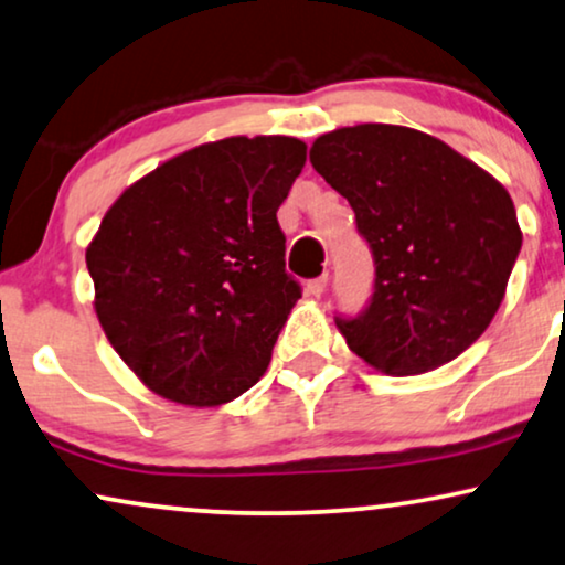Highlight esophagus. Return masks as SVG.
Here are the masks:
<instances>
[{
	"instance_id": "1",
	"label": "esophagus",
	"mask_w": 565,
	"mask_h": 565,
	"mask_svg": "<svg viewBox=\"0 0 565 565\" xmlns=\"http://www.w3.org/2000/svg\"><path fill=\"white\" fill-rule=\"evenodd\" d=\"M326 284H328V274H320L318 278H310V281H307V291H310L312 297H320L326 291Z\"/></svg>"
}]
</instances>
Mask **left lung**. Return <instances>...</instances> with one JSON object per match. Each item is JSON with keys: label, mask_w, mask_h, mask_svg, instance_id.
<instances>
[{"label": "left lung", "mask_w": 565, "mask_h": 565, "mask_svg": "<svg viewBox=\"0 0 565 565\" xmlns=\"http://www.w3.org/2000/svg\"><path fill=\"white\" fill-rule=\"evenodd\" d=\"M310 161L349 200L375 263L365 310L335 316L349 349L383 373L417 375L472 347L521 249L503 184L433 135L396 125L320 135Z\"/></svg>", "instance_id": "obj_1"}]
</instances>
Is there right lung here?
<instances>
[{
  "instance_id": "add662e5",
  "label": "right lung",
  "mask_w": 565,
  "mask_h": 565,
  "mask_svg": "<svg viewBox=\"0 0 565 565\" xmlns=\"http://www.w3.org/2000/svg\"><path fill=\"white\" fill-rule=\"evenodd\" d=\"M305 159V142L284 135L209 142L106 211L85 253L96 316L159 396L216 406L266 373L302 297L276 211Z\"/></svg>"
}]
</instances>
